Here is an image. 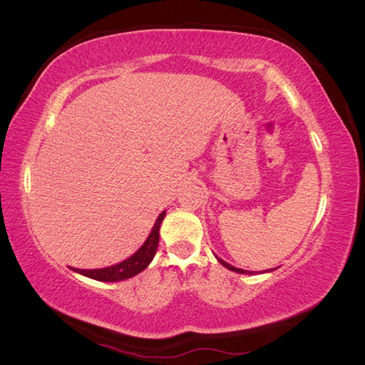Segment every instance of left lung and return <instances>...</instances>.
Segmentation results:
<instances>
[{
	"label": "left lung",
	"mask_w": 365,
	"mask_h": 365,
	"mask_svg": "<svg viewBox=\"0 0 365 365\" xmlns=\"http://www.w3.org/2000/svg\"><path fill=\"white\" fill-rule=\"evenodd\" d=\"M216 258H218V257H216ZM218 261H220V263H221L222 266L227 267L229 271H234V272H239V274H253L252 271H244V269H239V267H234V266H231L229 263H226V261H222L221 258H218ZM269 271H272V269H269Z\"/></svg>",
	"instance_id": "1"
}]
</instances>
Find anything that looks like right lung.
Returning a JSON list of instances; mask_svg holds the SVG:
<instances>
[{
	"label": "right lung",
	"instance_id": "obj_1",
	"mask_svg": "<svg viewBox=\"0 0 365 365\" xmlns=\"http://www.w3.org/2000/svg\"><path fill=\"white\" fill-rule=\"evenodd\" d=\"M163 218H165V212L160 213L155 225H153L152 231L149 234V237L145 239L143 247H140L136 253L131 255L128 259L121 261L118 264L102 267V269H76V267H72V269L75 272L81 274V276H86L94 280H102V282H118V280L130 279L133 276H136V274L143 272L145 267L150 264L153 257H155L158 239H160L158 231Z\"/></svg>",
	"mask_w": 365,
	"mask_h": 365
}]
</instances>
